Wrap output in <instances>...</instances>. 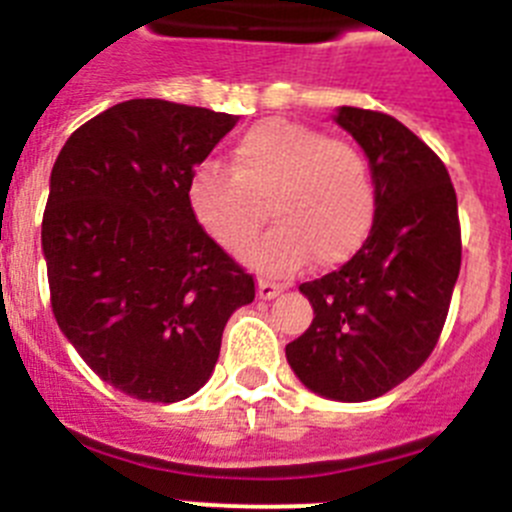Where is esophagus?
Here are the masks:
<instances>
[{
    "label": "esophagus",
    "mask_w": 512,
    "mask_h": 512,
    "mask_svg": "<svg viewBox=\"0 0 512 512\" xmlns=\"http://www.w3.org/2000/svg\"><path fill=\"white\" fill-rule=\"evenodd\" d=\"M282 292V287L274 282H269V279H259V297L261 300H274V297Z\"/></svg>",
    "instance_id": "obj_1"
}]
</instances>
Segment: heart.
<instances>
[{"mask_svg":"<svg viewBox=\"0 0 512 512\" xmlns=\"http://www.w3.org/2000/svg\"><path fill=\"white\" fill-rule=\"evenodd\" d=\"M187 205L202 233L233 253L259 235L269 205L277 228L248 251L253 264L289 274L312 256L320 269H336L372 233L377 184L354 143L274 117L235 140L230 169H194Z\"/></svg>","mask_w":512,"mask_h":512,"instance_id":"b5f03b06","label":"heart"}]
</instances>
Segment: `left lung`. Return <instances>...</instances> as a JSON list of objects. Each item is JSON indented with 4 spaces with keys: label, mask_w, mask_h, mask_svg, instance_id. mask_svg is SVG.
Masks as SVG:
<instances>
[{
    "label": "left lung",
    "mask_w": 512,
    "mask_h": 512,
    "mask_svg": "<svg viewBox=\"0 0 512 512\" xmlns=\"http://www.w3.org/2000/svg\"><path fill=\"white\" fill-rule=\"evenodd\" d=\"M377 184L372 233L338 271L300 284L310 328L287 343L305 387L364 402L390 392L433 354L461 266L456 192L441 158L392 115L341 107Z\"/></svg>",
    "instance_id": "obj_1"
}]
</instances>
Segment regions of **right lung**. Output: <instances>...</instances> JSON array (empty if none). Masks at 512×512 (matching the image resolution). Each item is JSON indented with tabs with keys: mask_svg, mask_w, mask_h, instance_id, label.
Returning a JSON list of instances; mask_svg holds the SVG:
<instances>
[{
	"mask_svg": "<svg viewBox=\"0 0 512 512\" xmlns=\"http://www.w3.org/2000/svg\"><path fill=\"white\" fill-rule=\"evenodd\" d=\"M235 115L130 99L71 133L51 171L43 253L58 328L92 372L146 402L210 379L253 277L194 223V166Z\"/></svg>",
	"mask_w": 512,
	"mask_h": 512,
	"instance_id": "add662e5",
	"label": "right lung"
}]
</instances>
